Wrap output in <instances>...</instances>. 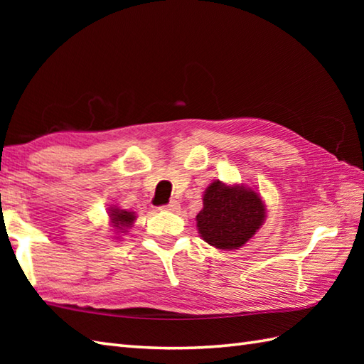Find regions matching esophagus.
Wrapping results in <instances>:
<instances>
[{
	"instance_id": "1",
	"label": "esophagus",
	"mask_w": 364,
	"mask_h": 364,
	"mask_svg": "<svg viewBox=\"0 0 364 364\" xmlns=\"http://www.w3.org/2000/svg\"><path fill=\"white\" fill-rule=\"evenodd\" d=\"M162 210H167V211H173V213H176L178 210H180V203L178 202H170V203H167L166 206H162Z\"/></svg>"
}]
</instances>
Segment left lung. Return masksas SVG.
<instances>
[{
  "label": "left lung",
  "mask_w": 364,
  "mask_h": 364,
  "mask_svg": "<svg viewBox=\"0 0 364 364\" xmlns=\"http://www.w3.org/2000/svg\"><path fill=\"white\" fill-rule=\"evenodd\" d=\"M266 219V208L252 188L214 181L205 191L197 228L203 241L220 250L242 247Z\"/></svg>",
  "instance_id": "8db88e82"
}]
</instances>
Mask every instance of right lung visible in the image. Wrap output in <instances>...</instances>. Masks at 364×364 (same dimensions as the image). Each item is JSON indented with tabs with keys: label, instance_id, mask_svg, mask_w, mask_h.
I'll return each mask as SVG.
<instances>
[{
	"label": "right lung",
	"instance_id": "right-lung-1",
	"mask_svg": "<svg viewBox=\"0 0 364 364\" xmlns=\"http://www.w3.org/2000/svg\"><path fill=\"white\" fill-rule=\"evenodd\" d=\"M109 218H111V222L112 225L115 227V230H127L128 227L133 225V222L136 219L134 213L131 211H125V210H120V208H111L109 210Z\"/></svg>",
	"mask_w": 364,
	"mask_h": 364
}]
</instances>
